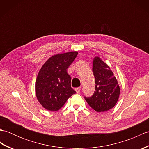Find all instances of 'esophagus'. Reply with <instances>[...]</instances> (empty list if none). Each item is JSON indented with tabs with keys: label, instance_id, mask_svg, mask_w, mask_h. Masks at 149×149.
<instances>
[{
	"label": "esophagus",
	"instance_id": "esophagus-1",
	"mask_svg": "<svg viewBox=\"0 0 149 149\" xmlns=\"http://www.w3.org/2000/svg\"><path fill=\"white\" fill-rule=\"evenodd\" d=\"M75 91H76L77 93H79L80 91H81V87L75 88Z\"/></svg>",
	"mask_w": 149,
	"mask_h": 149
}]
</instances>
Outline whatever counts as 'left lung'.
I'll list each match as a JSON object with an SVG mask.
<instances>
[{
	"label": "left lung",
	"instance_id": "left-lung-1",
	"mask_svg": "<svg viewBox=\"0 0 149 149\" xmlns=\"http://www.w3.org/2000/svg\"><path fill=\"white\" fill-rule=\"evenodd\" d=\"M92 70L95 79V91L92 96L84 97V99L97 112H105L112 109L118 101L119 85L109 66L99 57L93 59Z\"/></svg>",
	"mask_w": 149,
	"mask_h": 149
}]
</instances>
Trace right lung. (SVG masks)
Returning <instances> with one entry per match:
<instances>
[{
  "instance_id": "add662e5",
  "label": "right lung",
  "mask_w": 149,
  "mask_h": 149,
  "mask_svg": "<svg viewBox=\"0 0 149 149\" xmlns=\"http://www.w3.org/2000/svg\"><path fill=\"white\" fill-rule=\"evenodd\" d=\"M78 54L76 51L52 56L44 63L35 84L38 100L46 109H60L75 91L71 87V77L66 70Z\"/></svg>"
}]
</instances>
